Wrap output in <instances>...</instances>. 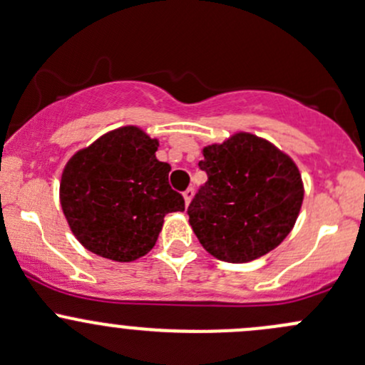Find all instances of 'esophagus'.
I'll list each match as a JSON object with an SVG mask.
<instances>
[{"label": "esophagus", "mask_w": 365, "mask_h": 365, "mask_svg": "<svg viewBox=\"0 0 365 365\" xmlns=\"http://www.w3.org/2000/svg\"><path fill=\"white\" fill-rule=\"evenodd\" d=\"M192 195H194V189H187L185 192H183V199H185V205L189 206V202H190V199H192Z\"/></svg>", "instance_id": "obj_1"}]
</instances>
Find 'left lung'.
<instances>
[{
  "instance_id": "8db88e82",
  "label": "left lung",
  "mask_w": 365,
  "mask_h": 365,
  "mask_svg": "<svg viewBox=\"0 0 365 365\" xmlns=\"http://www.w3.org/2000/svg\"><path fill=\"white\" fill-rule=\"evenodd\" d=\"M208 175L187 215L199 243L224 262H250L292 231L304 189L289 155L248 133L202 150Z\"/></svg>"
}]
</instances>
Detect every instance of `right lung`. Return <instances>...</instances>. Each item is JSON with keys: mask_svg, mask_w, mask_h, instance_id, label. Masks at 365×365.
I'll return each instance as SVG.
<instances>
[{"mask_svg": "<svg viewBox=\"0 0 365 365\" xmlns=\"http://www.w3.org/2000/svg\"><path fill=\"white\" fill-rule=\"evenodd\" d=\"M159 141L140 128L115 129L76 152L61 178V206L76 240L105 259L131 262L148 253L164 217L183 212L171 166L157 160Z\"/></svg>", "mask_w": 365, "mask_h": 365, "instance_id": "1", "label": "right lung"}]
</instances>
